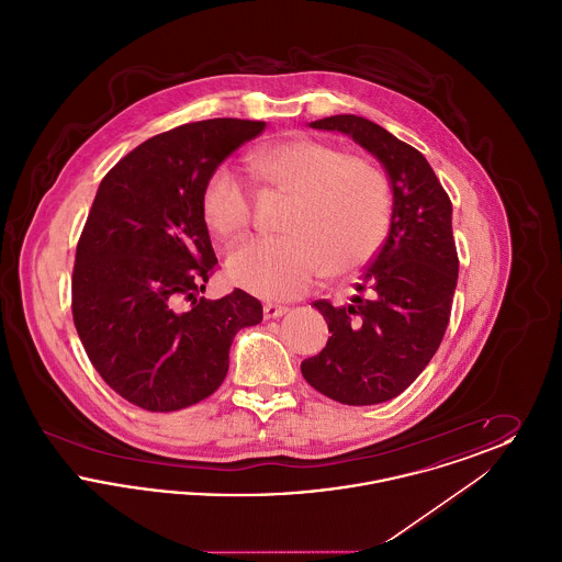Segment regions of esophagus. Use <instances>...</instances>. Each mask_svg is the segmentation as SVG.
I'll return each instance as SVG.
<instances>
[{
    "label": "esophagus",
    "instance_id": "1",
    "mask_svg": "<svg viewBox=\"0 0 562 562\" xmlns=\"http://www.w3.org/2000/svg\"><path fill=\"white\" fill-rule=\"evenodd\" d=\"M286 312H289L286 305H278V303H266V305H263V316H266V321L280 318V316H284Z\"/></svg>",
    "mask_w": 562,
    "mask_h": 562
}]
</instances>
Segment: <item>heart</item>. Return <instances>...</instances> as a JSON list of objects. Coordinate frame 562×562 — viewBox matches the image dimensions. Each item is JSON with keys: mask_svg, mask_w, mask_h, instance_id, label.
I'll return each instance as SVG.
<instances>
[{"mask_svg": "<svg viewBox=\"0 0 562 562\" xmlns=\"http://www.w3.org/2000/svg\"><path fill=\"white\" fill-rule=\"evenodd\" d=\"M252 166L293 195L280 238H255L225 263L232 284L269 301L312 289L326 269L348 273L367 263L387 234L392 189L373 161L351 158L314 138H286L255 151ZM252 200L240 177L221 166L202 189V221L214 240L234 244L250 225Z\"/></svg>", "mask_w": 562, "mask_h": 562, "instance_id": "obj_1", "label": "heart"}]
</instances>
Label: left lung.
I'll return each instance as SVG.
<instances>
[{
	"label": "left lung",
	"instance_id": "obj_1",
	"mask_svg": "<svg viewBox=\"0 0 562 562\" xmlns=\"http://www.w3.org/2000/svg\"><path fill=\"white\" fill-rule=\"evenodd\" d=\"M310 126L348 134L371 151L387 170L394 209L390 234L351 303L314 301L330 337L318 356L301 362V373L341 404L392 401L428 367L451 318L459 273L453 204L428 160L371 120L346 113Z\"/></svg>",
	"mask_w": 562,
	"mask_h": 562
}]
</instances>
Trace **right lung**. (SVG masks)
<instances>
[{
  "label": "right lung",
  "instance_id": "obj_1",
  "mask_svg": "<svg viewBox=\"0 0 562 562\" xmlns=\"http://www.w3.org/2000/svg\"><path fill=\"white\" fill-rule=\"evenodd\" d=\"M266 122L216 117L156 134L101 181L81 232L71 312L92 367L151 413L204 401L223 383L229 348L263 321L236 289L204 299L216 266L202 221L209 177Z\"/></svg>",
  "mask_w": 562,
  "mask_h": 562
}]
</instances>
